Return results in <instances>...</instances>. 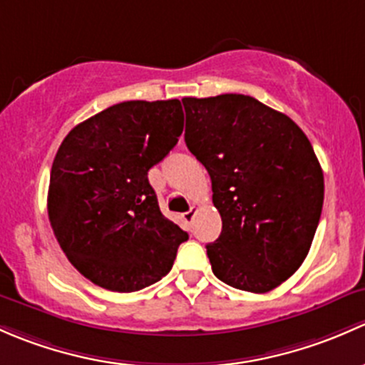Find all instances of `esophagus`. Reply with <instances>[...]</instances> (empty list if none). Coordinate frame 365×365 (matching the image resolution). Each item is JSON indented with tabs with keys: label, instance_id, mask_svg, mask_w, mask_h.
Segmentation results:
<instances>
[{
	"label": "esophagus",
	"instance_id": "obj_1",
	"mask_svg": "<svg viewBox=\"0 0 365 365\" xmlns=\"http://www.w3.org/2000/svg\"><path fill=\"white\" fill-rule=\"evenodd\" d=\"M197 210H198L197 205H191L190 210H187V212H184V220H186L187 223H191V221L195 220V214H197Z\"/></svg>",
	"mask_w": 365,
	"mask_h": 365
}]
</instances>
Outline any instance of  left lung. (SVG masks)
<instances>
[{"mask_svg":"<svg viewBox=\"0 0 365 365\" xmlns=\"http://www.w3.org/2000/svg\"><path fill=\"white\" fill-rule=\"evenodd\" d=\"M191 155L207 168L223 228L207 244L217 279L265 294L309 253L323 207V172L288 115L246 95L182 98Z\"/></svg>","mask_w":365,"mask_h":365,"instance_id":"obj_1","label":"left lung"}]
</instances>
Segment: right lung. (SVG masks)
<instances>
[{
  "label": "right lung",
  "instance_id": "add662e5",
  "mask_svg": "<svg viewBox=\"0 0 365 365\" xmlns=\"http://www.w3.org/2000/svg\"><path fill=\"white\" fill-rule=\"evenodd\" d=\"M179 100H131L77 125L56 153L47 210L71 265L110 292L142 290L170 272L187 234L161 214L149 168L178 144Z\"/></svg>",
  "mask_w": 365,
  "mask_h": 365
}]
</instances>
